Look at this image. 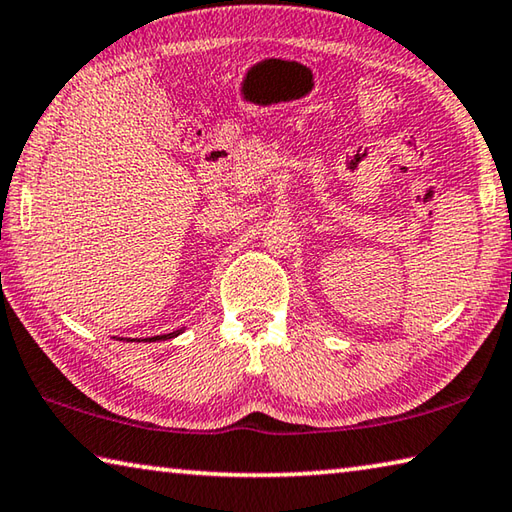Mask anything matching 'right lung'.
<instances>
[{"mask_svg": "<svg viewBox=\"0 0 512 512\" xmlns=\"http://www.w3.org/2000/svg\"><path fill=\"white\" fill-rule=\"evenodd\" d=\"M180 332H171V334H164V336H151L149 341H162V339H173V336H178Z\"/></svg>", "mask_w": 512, "mask_h": 512, "instance_id": "right-lung-1", "label": "right lung"}]
</instances>
